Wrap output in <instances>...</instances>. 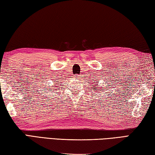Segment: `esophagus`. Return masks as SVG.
<instances>
[{
    "label": "esophagus",
    "instance_id": "1",
    "mask_svg": "<svg viewBox=\"0 0 155 155\" xmlns=\"http://www.w3.org/2000/svg\"><path fill=\"white\" fill-rule=\"evenodd\" d=\"M80 77V75H75V76H74V78H77V79H79V78Z\"/></svg>",
    "mask_w": 155,
    "mask_h": 155
}]
</instances>
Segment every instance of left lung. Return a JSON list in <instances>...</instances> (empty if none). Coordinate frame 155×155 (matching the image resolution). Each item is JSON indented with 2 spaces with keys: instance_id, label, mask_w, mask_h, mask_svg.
I'll list each match as a JSON object with an SVG mask.
<instances>
[{
  "instance_id": "8db88e82",
  "label": "left lung",
  "mask_w": 155,
  "mask_h": 155,
  "mask_svg": "<svg viewBox=\"0 0 155 155\" xmlns=\"http://www.w3.org/2000/svg\"><path fill=\"white\" fill-rule=\"evenodd\" d=\"M97 85H98V84H97ZM106 87H107V86H106ZM96 88V87H94V88ZM94 91H96V90H95V89H94ZM98 90H99V89H98Z\"/></svg>"
}]
</instances>
